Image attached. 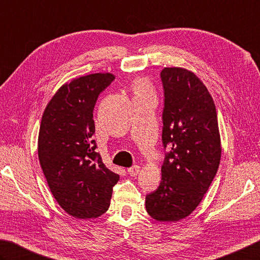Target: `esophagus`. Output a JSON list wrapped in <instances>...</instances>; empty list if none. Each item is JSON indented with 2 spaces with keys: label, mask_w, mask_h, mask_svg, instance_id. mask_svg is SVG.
<instances>
[{
  "label": "esophagus",
  "mask_w": 260,
  "mask_h": 260,
  "mask_svg": "<svg viewBox=\"0 0 260 260\" xmlns=\"http://www.w3.org/2000/svg\"><path fill=\"white\" fill-rule=\"evenodd\" d=\"M139 172H140V166H139V165H134V166H132V168L128 169V173H129L131 176L138 175Z\"/></svg>",
  "instance_id": "obj_1"
}]
</instances>
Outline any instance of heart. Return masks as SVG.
<instances>
[{"mask_svg": "<svg viewBox=\"0 0 260 260\" xmlns=\"http://www.w3.org/2000/svg\"><path fill=\"white\" fill-rule=\"evenodd\" d=\"M135 91L136 95H146L151 94V88L148 84V81L145 79H138L135 82Z\"/></svg>", "mask_w": 260, "mask_h": 260, "instance_id": "1", "label": "heart"}]
</instances>
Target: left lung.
<instances>
[{"instance_id":"1","label":"left lung","mask_w":260,"mask_h":260,"mask_svg":"<svg viewBox=\"0 0 260 260\" xmlns=\"http://www.w3.org/2000/svg\"><path fill=\"white\" fill-rule=\"evenodd\" d=\"M161 114L165 157L159 187L146 196V209L159 222L180 221L193 212L221 160L216 107L199 78L182 68H164Z\"/></svg>"}]
</instances>
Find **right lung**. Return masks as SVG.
<instances>
[{"mask_svg":"<svg viewBox=\"0 0 260 260\" xmlns=\"http://www.w3.org/2000/svg\"><path fill=\"white\" fill-rule=\"evenodd\" d=\"M111 73H94L63 85L48 103L38 136V158L58 205L76 218H94L110 207L120 176L96 153L92 112Z\"/></svg>","mask_w":260,"mask_h":260,"instance_id":"add662e5","label":"right lung"}]
</instances>
